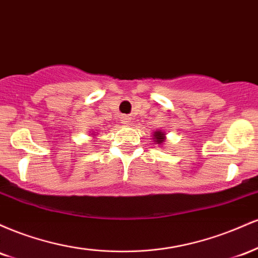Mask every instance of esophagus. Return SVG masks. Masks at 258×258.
<instances>
[{"label": "esophagus", "mask_w": 258, "mask_h": 258, "mask_svg": "<svg viewBox=\"0 0 258 258\" xmlns=\"http://www.w3.org/2000/svg\"><path fill=\"white\" fill-rule=\"evenodd\" d=\"M130 122H131V120H130L128 117H126V119L122 120V123H125V125H130Z\"/></svg>", "instance_id": "1"}]
</instances>
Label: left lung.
<instances>
[{
  "label": "left lung",
  "mask_w": 258,
  "mask_h": 258,
  "mask_svg": "<svg viewBox=\"0 0 258 258\" xmlns=\"http://www.w3.org/2000/svg\"><path fill=\"white\" fill-rule=\"evenodd\" d=\"M153 141L160 147L164 146L165 142H166V133L162 131V130H158V131L153 132Z\"/></svg>",
  "instance_id": "8db88e82"
}]
</instances>
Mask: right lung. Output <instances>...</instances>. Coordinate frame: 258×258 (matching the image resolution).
Segmentation results:
<instances>
[{"instance_id": "add662e5", "label": "right lung", "mask_w": 258, "mask_h": 258, "mask_svg": "<svg viewBox=\"0 0 258 258\" xmlns=\"http://www.w3.org/2000/svg\"><path fill=\"white\" fill-rule=\"evenodd\" d=\"M93 137H96V136H94V133H93Z\"/></svg>"}]
</instances>
